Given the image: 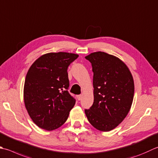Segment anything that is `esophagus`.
<instances>
[{"label":"esophagus","mask_w":158,"mask_h":158,"mask_svg":"<svg viewBox=\"0 0 158 158\" xmlns=\"http://www.w3.org/2000/svg\"><path fill=\"white\" fill-rule=\"evenodd\" d=\"M81 98H82V95L81 94H80V95H78L77 96V98H78V100L79 101H80L81 99Z\"/></svg>","instance_id":"obj_1"}]
</instances>
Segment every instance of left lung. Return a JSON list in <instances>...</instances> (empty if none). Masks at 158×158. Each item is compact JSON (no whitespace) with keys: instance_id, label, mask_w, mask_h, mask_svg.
Wrapping results in <instances>:
<instances>
[{"instance_id":"left-lung-1","label":"left lung","mask_w":158,"mask_h":158,"mask_svg":"<svg viewBox=\"0 0 158 158\" xmlns=\"http://www.w3.org/2000/svg\"><path fill=\"white\" fill-rule=\"evenodd\" d=\"M93 71L94 103L85 110L89 123L101 131L116 128L130 110L134 82L128 67L119 58L106 52L85 57Z\"/></svg>"}]
</instances>
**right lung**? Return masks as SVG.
Returning <instances> with one entry per match:
<instances>
[{
	"label": "right lung",
	"mask_w": 158,
	"mask_h": 158,
	"mask_svg": "<svg viewBox=\"0 0 158 158\" xmlns=\"http://www.w3.org/2000/svg\"><path fill=\"white\" fill-rule=\"evenodd\" d=\"M79 57L69 52H49L31 65L24 86V101L31 118L39 127L56 129L66 121L76 100L68 91V68Z\"/></svg>",
	"instance_id": "add662e5"
}]
</instances>
